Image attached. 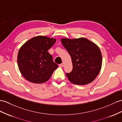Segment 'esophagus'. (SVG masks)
<instances>
[{"label": "esophagus", "mask_w": 122, "mask_h": 122, "mask_svg": "<svg viewBox=\"0 0 122 122\" xmlns=\"http://www.w3.org/2000/svg\"><path fill=\"white\" fill-rule=\"evenodd\" d=\"M64 65V63L63 62V63H62L61 64H60V65H59V66H60V67H63Z\"/></svg>", "instance_id": "obj_1"}]
</instances>
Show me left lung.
<instances>
[{
    "label": "left lung",
    "mask_w": 122,
    "mask_h": 122,
    "mask_svg": "<svg viewBox=\"0 0 122 122\" xmlns=\"http://www.w3.org/2000/svg\"><path fill=\"white\" fill-rule=\"evenodd\" d=\"M61 41L72 61V71L66 73L68 80L78 85L92 82L99 74L102 64V56L98 47L84 37L62 39Z\"/></svg>",
    "instance_id": "left-lung-1"
}]
</instances>
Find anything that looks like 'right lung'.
<instances>
[{
	"mask_svg": "<svg viewBox=\"0 0 122 122\" xmlns=\"http://www.w3.org/2000/svg\"><path fill=\"white\" fill-rule=\"evenodd\" d=\"M56 39L37 36L30 39L21 47L17 56L19 70L29 81L41 83L47 81L58 67L48 52Z\"/></svg>",
	"mask_w": 122,
	"mask_h": 122,
	"instance_id": "obj_1",
	"label": "right lung"
}]
</instances>
